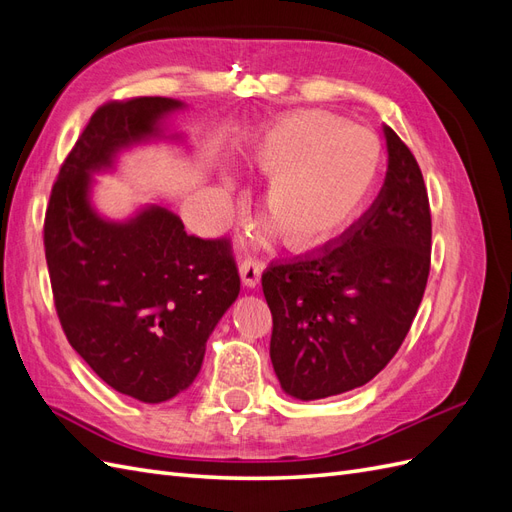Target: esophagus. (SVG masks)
Returning a JSON list of instances; mask_svg holds the SVG:
<instances>
[{
  "instance_id": "esophagus-1",
  "label": "esophagus",
  "mask_w": 512,
  "mask_h": 512,
  "mask_svg": "<svg viewBox=\"0 0 512 512\" xmlns=\"http://www.w3.org/2000/svg\"><path fill=\"white\" fill-rule=\"evenodd\" d=\"M262 269H265V265H262V262H258V260H254V258H247V260H243V262H241V267H239L243 286H247V288H256V286L260 284Z\"/></svg>"
}]
</instances>
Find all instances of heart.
Returning <instances> with one entry per match:
<instances>
[{
    "label": "heart",
    "mask_w": 512,
    "mask_h": 512,
    "mask_svg": "<svg viewBox=\"0 0 512 512\" xmlns=\"http://www.w3.org/2000/svg\"><path fill=\"white\" fill-rule=\"evenodd\" d=\"M380 145L363 128L322 111L275 121L247 166L269 175L262 207L290 245H312L342 226L376 179Z\"/></svg>",
    "instance_id": "obj_1"
}]
</instances>
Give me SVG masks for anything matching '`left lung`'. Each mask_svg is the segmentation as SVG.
Here are the masks:
<instances>
[{
    "mask_svg": "<svg viewBox=\"0 0 512 512\" xmlns=\"http://www.w3.org/2000/svg\"><path fill=\"white\" fill-rule=\"evenodd\" d=\"M386 177L335 241L271 262V363L282 391L314 401L367 384L404 342L429 277L431 213L412 151L382 126Z\"/></svg>",
    "mask_w": 512,
    "mask_h": 512,
    "instance_id": "1",
    "label": "left lung"
}]
</instances>
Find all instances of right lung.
<instances>
[{
  "label": "right lung",
  "instance_id": "right-lung-1",
  "mask_svg": "<svg viewBox=\"0 0 512 512\" xmlns=\"http://www.w3.org/2000/svg\"><path fill=\"white\" fill-rule=\"evenodd\" d=\"M183 108L160 96L100 106L59 170L44 220L70 346L111 389L143 404L190 389L209 335L241 290L228 241L188 235L164 205H143L126 220L94 205V175L113 173L123 151L185 143L166 123Z\"/></svg>",
  "mask_w": 512,
  "mask_h": 512
}]
</instances>
